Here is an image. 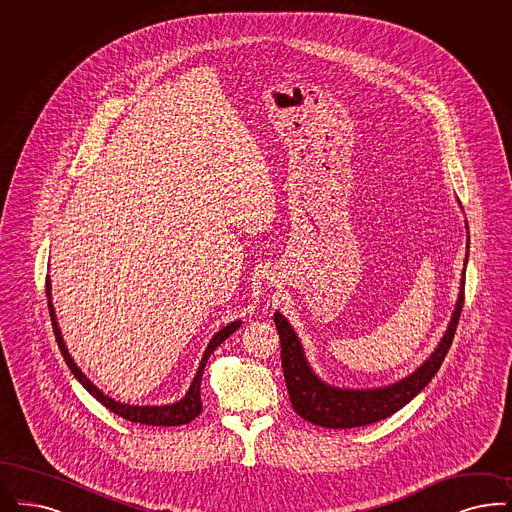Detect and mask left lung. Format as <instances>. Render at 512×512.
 <instances>
[{"label": "left lung", "instance_id": "left-lung-1", "mask_svg": "<svg viewBox=\"0 0 512 512\" xmlns=\"http://www.w3.org/2000/svg\"><path fill=\"white\" fill-rule=\"evenodd\" d=\"M459 209L461 203H459ZM467 224V222H465ZM469 260V228H467V256ZM463 290H465V269L459 281V294L455 302L452 319L446 326L444 336L438 341L435 351L423 360L412 374L398 379L395 383L381 387H336L319 378L305 357L302 341L294 332L292 324L283 313L275 311L273 319L281 338V360H283L284 379L292 408L305 421L328 427V429H353L376 423L379 419L393 416L412 398L417 397L431 379L435 378L442 360L454 340L455 328L463 307Z\"/></svg>", "mask_w": 512, "mask_h": 512}]
</instances>
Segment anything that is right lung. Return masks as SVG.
<instances>
[{"mask_svg":"<svg viewBox=\"0 0 512 512\" xmlns=\"http://www.w3.org/2000/svg\"><path fill=\"white\" fill-rule=\"evenodd\" d=\"M47 298H49V313H51V322H53V330H55V338H57L58 347H60V353L66 360L68 368L72 370L74 378L93 395V397L104 404L110 412H114L117 416L127 419V421H133V423H140V425H155V427H174V425H186L190 423L191 419L201 414L203 410V402H201V378H203V372H205V366H207V360H209L212 351L222 343V341L228 340L229 336L241 326L243 321H233L226 324L222 330H218L212 340L209 341L205 353H203V359L199 362V368L195 372V378L191 381L190 389L186 391V395L172 402V404H161V406H138V404H125V402H119L115 398L108 397L104 391H100L96 387L95 383L91 379L87 378L81 368L77 366L76 360L70 355L64 338H62V332H60V326L57 322V313H55V307L51 302V279L47 277Z\"/></svg>","mask_w":512,"mask_h":512,"instance_id":"add662e5","label":"right lung"}]
</instances>
